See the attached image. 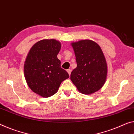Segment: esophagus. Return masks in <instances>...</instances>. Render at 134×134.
<instances>
[{
  "mask_svg": "<svg viewBox=\"0 0 134 134\" xmlns=\"http://www.w3.org/2000/svg\"><path fill=\"white\" fill-rule=\"evenodd\" d=\"M71 71H72V70H71V69H68V70H67V72H68V73L69 74V75H71Z\"/></svg>",
  "mask_w": 134,
  "mask_h": 134,
  "instance_id": "1",
  "label": "esophagus"
}]
</instances>
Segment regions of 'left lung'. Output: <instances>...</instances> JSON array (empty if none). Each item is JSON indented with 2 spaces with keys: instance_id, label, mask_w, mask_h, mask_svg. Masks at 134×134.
<instances>
[{
  "instance_id": "1",
  "label": "left lung",
  "mask_w": 134,
  "mask_h": 134,
  "mask_svg": "<svg viewBox=\"0 0 134 134\" xmlns=\"http://www.w3.org/2000/svg\"><path fill=\"white\" fill-rule=\"evenodd\" d=\"M77 66L71 74V80L80 93L90 94L104 86L107 75V65L99 46L88 40L71 44Z\"/></svg>"
}]
</instances>
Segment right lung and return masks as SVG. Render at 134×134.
Instances as JSON below:
<instances>
[{"instance_id": "add662e5", "label": "right lung", "mask_w": 134, "mask_h": 134, "mask_svg": "<svg viewBox=\"0 0 134 134\" xmlns=\"http://www.w3.org/2000/svg\"><path fill=\"white\" fill-rule=\"evenodd\" d=\"M60 48L58 41H40L32 46L24 62L27 84L33 92L44 98L54 94L62 82L69 77L57 57Z\"/></svg>"}]
</instances>
